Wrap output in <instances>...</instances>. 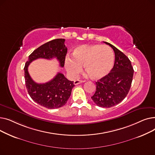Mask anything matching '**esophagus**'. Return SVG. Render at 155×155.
Returning a JSON list of instances; mask_svg holds the SVG:
<instances>
[{"label": "esophagus", "instance_id": "1", "mask_svg": "<svg viewBox=\"0 0 155 155\" xmlns=\"http://www.w3.org/2000/svg\"><path fill=\"white\" fill-rule=\"evenodd\" d=\"M82 82H84V81L83 80H76L74 81V84L75 85H78L80 83H82Z\"/></svg>", "mask_w": 155, "mask_h": 155}]
</instances>
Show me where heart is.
<instances>
[{
    "instance_id": "obj_1",
    "label": "heart",
    "mask_w": 155,
    "mask_h": 155,
    "mask_svg": "<svg viewBox=\"0 0 155 155\" xmlns=\"http://www.w3.org/2000/svg\"><path fill=\"white\" fill-rule=\"evenodd\" d=\"M72 58H66L65 67L72 76H76L84 64L85 70L94 79H100L111 71L114 64V54L106 45H83L76 47Z\"/></svg>"
}]
</instances>
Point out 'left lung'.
<instances>
[{
  "label": "left lung",
  "instance_id": "left-lung-1",
  "mask_svg": "<svg viewBox=\"0 0 155 155\" xmlns=\"http://www.w3.org/2000/svg\"><path fill=\"white\" fill-rule=\"evenodd\" d=\"M115 53V62L111 71L96 84V91L91 98L99 107L108 108L123 101L131 86L134 70L131 61L114 46L107 43Z\"/></svg>",
  "mask_w": 155,
  "mask_h": 155
}]
</instances>
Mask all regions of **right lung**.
I'll return each mask as SVG.
<instances>
[{"label":"right lung","instance_id":"add662e5","mask_svg":"<svg viewBox=\"0 0 155 155\" xmlns=\"http://www.w3.org/2000/svg\"><path fill=\"white\" fill-rule=\"evenodd\" d=\"M64 41V39H56L39 46L29 56L24 68L29 95L37 104L48 109L60 108L66 104L75 85L61 73H58L51 80L45 84L36 83L29 74L28 66L32 61L38 58L50 60L56 58L60 67H63L67 53Z\"/></svg>","mask_w":155,"mask_h":155}]
</instances>
